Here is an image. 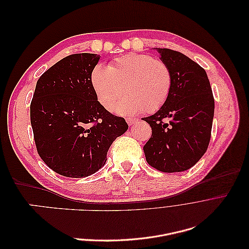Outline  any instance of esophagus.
Returning <instances> with one entry per match:
<instances>
[{
    "label": "esophagus",
    "mask_w": 249,
    "mask_h": 249,
    "mask_svg": "<svg viewBox=\"0 0 249 249\" xmlns=\"http://www.w3.org/2000/svg\"><path fill=\"white\" fill-rule=\"evenodd\" d=\"M125 120H126V123H127V124H129V125H132V124H134L135 123L137 122L136 118H126Z\"/></svg>",
    "instance_id": "obj_1"
}]
</instances>
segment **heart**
Listing matches in <instances>:
<instances>
[{
    "label": "heart",
    "instance_id": "heart-1",
    "mask_svg": "<svg viewBox=\"0 0 249 249\" xmlns=\"http://www.w3.org/2000/svg\"><path fill=\"white\" fill-rule=\"evenodd\" d=\"M171 83L166 63L142 54L122 56L108 67L96 65L91 72L97 100L106 110L114 109L123 92L126 95L115 108L119 114L158 110L166 102Z\"/></svg>",
    "mask_w": 249,
    "mask_h": 249
}]
</instances>
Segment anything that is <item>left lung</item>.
<instances>
[{
  "label": "left lung",
  "mask_w": 249,
  "mask_h": 249,
  "mask_svg": "<svg viewBox=\"0 0 249 249\" xmlns=\"http://www.w3.org/2000/svg\"><path fill=\"white\" fill-rule=\"evenodd\" d=\"M171 71L166 102L154 115L142 118L152 127L143 146L147 163L163 172L191 168L206 153L215 103L206 71L182 53L155 48Z\"/></svg>",
  "instance_id": "left-lung-1"
}]
</instances>
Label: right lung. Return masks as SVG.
Wrapping results in <instances>:
<instances>
[{
	"mask_svg": "<svg viewBox=\"0 0 249 249\" xmlns=\"http://www.w3.org/2000/svg\"><path fill=\"white\" fill-rule=\"evenodd\" d=\"M100 56H67L36 83L30 117L42 161L59 175L85 178L106 164L108 149L127 130L124 118L97 101L91 72Z\"/></svg>",
	"mask_w": 249,
	"mask_h": 249,
	"instance_id": "add662e5",
	"label": "right lung"
}]
</instances>
